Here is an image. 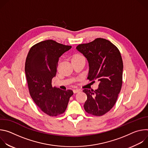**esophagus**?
Instances as JSON below:
<instances>
[{
  "mask_svg": "<svg viewBox=\"0 0 148 148\" xmlns=\"http://www.w3.org/2000/svg\"><path fill=\"white\" fill-rule=\"evenodd\" d=\"M81 90L79 89H75V90H73V92L74 93H77V92H79Z\"/></svg>",
  "mask_w": 148,
  "mask_h": 148,
  "instance_id": "34e87169",
  "label": "esophagus"
}]
</instances>
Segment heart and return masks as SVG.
<instances>
[{
	"instance_id": "1",
	"label": "heart",
	"mask_w": 148,
	"mask_h": 148,
	"mask_svg": "<svg viewBox=\"0 0 148 148\" xmlns=\"http://www.w3.org/2000/svg\"><path fill=\"white\" fill-rule=\"evenodd\" d=\"M79 59H84V57L78 54H75L72 58V60H79Z\"/></svg>"
}]
</instances>
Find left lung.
Returning <instances> with one entry per match:
<instances>
[{"instance_id": "left-lung-1", "label": "left lung", "mask_w": 148, "mask_h": 148, "mask_svg": "<svg viewBox=\"0 0 148 148\" xmlns=\"http://www.w3.org/2000/svg\"><path fill=\"white\" fill-rule=\"evenodd\" d=\"M76 49L88 60L87 78L99 82L95 91L83 90L87 95L84 108L90 114L103 115L114 106L122 87L123 61L121 53L111 41L102 38L79 45Z\"/></svg>"}]
</instances>
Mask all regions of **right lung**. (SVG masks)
<instances>
[{
    "mask_svg": "<svg viewBox=\"0 0 148 148\" xmlns=\"http://www.w3.org/2000/svg\"><path fill=\"white\" fill-rule=\"evenodd\" d=\"M71 48L52 40L41 41L32 46L25 62V73L30 96L40 110L49 116L64 113L72 90L52 87L59 58Z\"/></svg>",
    "mask_w": 148,
    "mask_h": 148,
    "instance_id": "obj_1",
    "label": "right lung"
}]
</instances>
